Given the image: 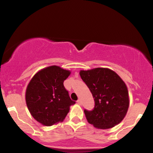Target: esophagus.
<instances>
[{
    "instance_id": "1",
    "label": "esophagus",
    "mask_w": 153,
    "mask_h": 153,
    "mask_svg": "<svg viewBox=\"0 0 153 153\" xmlns=\"http://www.w3.org/2000/svg\"><path fill=\"white\" fill-rule=\"evenodd\" d=\"M77 103H78L79 105H81V103H82V101H81V100H80V99H78V101H77Z\"/></svg>"
}]
</instances>
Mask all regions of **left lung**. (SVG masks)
<instances>
[{
  "label": "left lung",
  "mask_w": 153,
  "mask_h": 153,
  "mask_svg": "<svg viewBox=\"0 0 153 153\" xmlns=\"http://www.w3.org/2000/svg\"><path fill=\"white\" fill-rule=\"evenodd\" d=\"M80 75L90 89L95 101L94 109L84 110L88 122L101 129H110L119 124L125 117L129 106L125 82L108 68L80 71Z\"/></svg>",
  "instance_id": "8db88e82"
}]
</instances>
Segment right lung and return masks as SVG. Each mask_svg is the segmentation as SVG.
I'll return each mask as SVG.
<instances>
[{
  "instance_id": "right-lung-1",
  "label": "right lung",
  "mask_w": 153,
  "mask_h": 153,
  "mask_svg": "<svg viewBox=\"0 0 153 153\" xmlns=\"http://www.w3.org/2000/svg\"><path fill=\"white\" fill-rule=\"evenodd\" d=\"M71 72L57 65L40 70L31 79L26 90L25 99L29 112L44 126L63 122L75 103L70 98L63 82Z\"/></svg>"
}]
</instances>
